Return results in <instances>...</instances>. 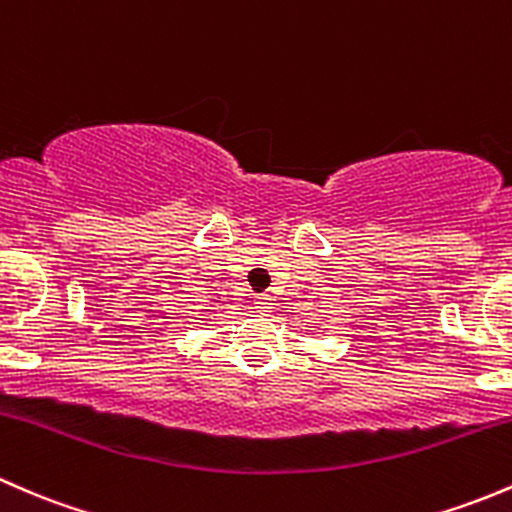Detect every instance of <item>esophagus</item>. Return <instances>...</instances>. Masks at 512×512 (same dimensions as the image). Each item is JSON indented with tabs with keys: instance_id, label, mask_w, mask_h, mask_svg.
<instances>
[{
	"instance_id": "esophagus-1",
	"label": "esophagus",
	"mask_w": 512,
	"mask_h": 512,
	"mask_svg": "<svg viewBox=\"0 0 512 512\" xmlns=\"http://www.w3.org/2000/svg\"><path fill=\"white\" fill-rule=\"evenodd\" d=\"M268 308H271V300H268V298H258L256 300V310H258V313H268Z\"/></svg>"
}]
</instances>
